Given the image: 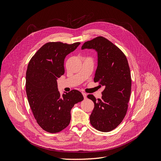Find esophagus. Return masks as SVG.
Segmentation results:
<instances>
[{
    "instance_id": "34e87169",
    "label": "esophagus",
    "mask_w": 161,
    "mask_h": 161,
    "mask_svg": "<svg viewBox=\"0 0 161 161\" xmlns=\"http://www.w3.org/2000/svg\"><path fill=\"white\" fill-rule=\"evenodd\" d=\"M82 95L84 96V98L86 99L87 98V94L86 92H82Z\"/></svg>"
}]
</instances>
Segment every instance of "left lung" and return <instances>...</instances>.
<instances>
[{
	"label": "left lung",
	"instance_id": "left-lung-1",
	"mask_svg": "<svg viewBox=\"0 0 161 161\" xmlns=\"http://www.w3.org/2000/svg\"><path fill=\"white\" fill-rule=\"evenodd\" d=\"M94 49L98 52L94 82L105 87L100 99L87 95L94 103L90 122L96 130L109 132L122 122L127 113L131 91L129 64L124 53L102 36L86 42L82 46V49Z\"/></svg>",
	"mask_w": 161,
	"mask_h": 161
}]
</instances>
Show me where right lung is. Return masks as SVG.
<instances>
[{
    "label": "right lung",
    "mask_w": 161,
    "mask_h": 161,
    "mask_svg": "<svg viewBox=\"0 0 161 161\" xmlns=\"http://www.w3.org/2000/svg\"><path fill=\"white\" fill-rule=\"evenodd\" d=\"M80 44L47 42L28 63L25 84L28 101L37 122L47 132L56 133L66 128L72 107L84 100L82 93L75 89L61 96L56 81L65 73V57Z\"/></svg>",
    "instance_id": "right-lung-1"
}]
</instances>
